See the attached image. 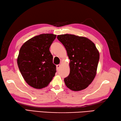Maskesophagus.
<instances>
[{"label":"esophagus","mask_w":121,"mask_h":121,"mask_svg":"<svg viewBox=\"0 0 121 121\" xmlns=\"http://www.w3.org/2000/svg\"><path fill=\"white\" fill-rule=\"evenodd\" d=\"M56 70H58L59 69H60V68L61 65H56Z\"/></svg>","instance_id":"esophagus-1"}]
</instances>
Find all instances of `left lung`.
Returning a JSON list of instances; mask_svg holds the SVG:
<instances>
[{"mask_svg":"<svg viewBox=\"0 0 121 121\" xmlns=\"http://www.w3.org/2000/svg\"><path fill=\"white\" fill-rule=\"evenodd\" d=\"M57 38L65 46L70 60V72L64 79L65 85L75 91L86 88L96 75L98 50L85 37L66 34L58 35Z\"/></svg>","mask_w":121,"mask_h":121,"instance_id":"left-lung-1","label":"left lung"}]
</instances>
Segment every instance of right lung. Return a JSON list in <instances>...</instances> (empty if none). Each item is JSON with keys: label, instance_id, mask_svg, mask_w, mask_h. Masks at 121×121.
Masks as SVG:
<instances>
[{"label": "right lung", "instance_id": "1", "mask_svg": "<svg viewBox=\"0 0 121 121\" xmlns=\"http://www.w3.org/2000/svg\"><path fill=\"white\" fill-rule=\"evenodd\" d=\"M56 35L43 34L36 36L21 46L17 59L18 67L23 78L36 89L47 87L56 72L49 48Z\"/></svg>", "mask_w": 121, "mask_h": 121}]
</instances>
